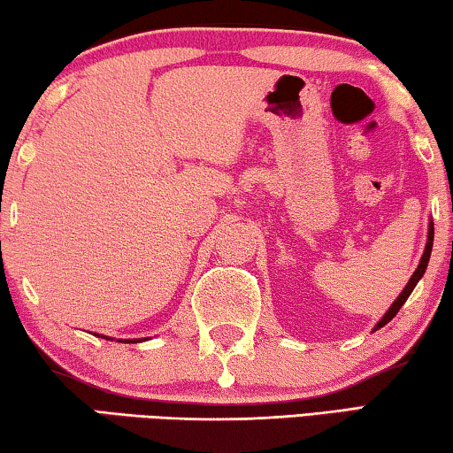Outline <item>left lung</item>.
Masks as SVG:
<instances>
[{"instance_id": "8db88e82", "label": "left lung", "mask_w": 453, "mask_h": 453, "mask_svg": "<svg viewBox=\"0 0 453 453\" xmlns=\"http://www.w3.org/2000/svg\"><path fill=\"white\" fill-rule=\"evenodd\" d=\"M431 249H434V222H429V233H427V245H425V251H423V257H421V261H418V265H417V270H415V273L411 275V280H409V284L404 286V290L398 294V298L395 300V303H392V306L388 308V311H386V314L382 319L378 320V325L373 326V331H378V329H382V326L386 325V323H390L392 319L396 317V312L401 311L403 308V304L406 303V298L411 296V292L415 290V286H417V281L423 278V273H425V270H427V264H429V257H431Z\"/></svg>"}]
</instances>
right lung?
Returning <instances> with one entry per match:
<instances>
[{
    "mask_svg": "<svg viewBox=\"0 0 453 453\" xmlns=\"http://www.w3.org/2000/svg\"><path fill=\"white\" fill-rule=\"evenodd\" d=\"M97 337H104V335H97ZM104 339H108V341H112L110 337H104ZM122 341V339H120ZM142 339H124V343H141Z\"/></svg>",
    "mask_w": 453,
    "mask_h": 453,
    "instance_id": "obj_1",
    "label": "right lung"
}]
</instances>
